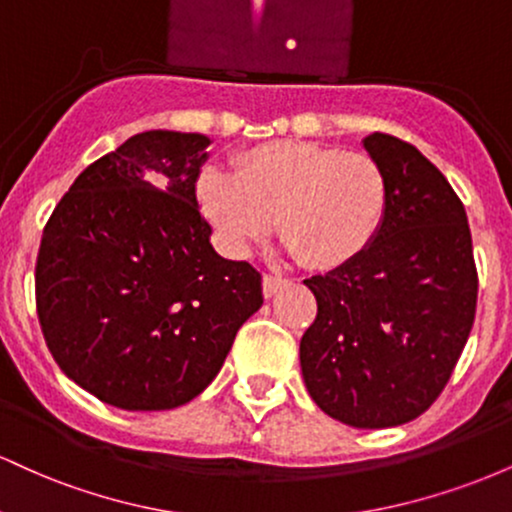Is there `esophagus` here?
<instances>
[{
  "label": "esophagus",
  "instance_id": "1",
  "mask_svg": "<svg viewBox=\"0 0 512 512\" xmlns=\"http://www.w3.org/2000/svg\"><path fill=\"white\" fill-rule=\"evenodd\" d=\"M284 284H286V279H281L279 274H264L262 276V293H264V298H272L274 293L279 291Z\"/></svg>",
  "mask_w": 512,
  "mask_h": 512
}]
</instances>
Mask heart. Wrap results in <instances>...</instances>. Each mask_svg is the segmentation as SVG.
<instances>
[{"label": "heart", "mask_w": 512, "mask_h": 512, "mask_svg": "<svg viewBox=\"0 0 512 512\" xmlns=\"http://www.w3.org/2000/svg\"><path fill=\"white\" fill-rule=\"evenodd\" d=\"M197 199L231 255L272 231L313 269L351 262L373 243L390 207L378 158L313 142L262 144L236 158V173L207 168Z\"/></svg>", "instance_id": "1"}]
</instances>
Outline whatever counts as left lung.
Listing matches in <instances>:
<instances>
[{"instance_id":"1","label":"left lung","mask_w":512,"mask_h":512,"mask_svg":"<svg viewBox=\"0 0 512 512\" xmlns=\"http://www.w3.org/2000/svg\"><path fill=\"white\" fill-rule=\"evenodd\" d=\"M363 146L390 178V207L361 255L310 276L317 315L301 370L325 414L354 428L414 421L448 385L477 313L464 204L445 175L392 134Z\"/></svg>"}]
</instances>
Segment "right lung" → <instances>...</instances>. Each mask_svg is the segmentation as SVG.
Instances as JSON below:
<instances>
[{
    "label": "right lung",
    "mask_w": 512,
    "mask_h": 512,
    "mask_svg": "<svg viewBox=\"0 0 512 512\" xmlns=\"http://www.w3.org/2000/svg\"><path fill=\"white\" fill-rule=\"evenodd\" d=\"M207 146L204 134H137L91 163L45 223L43 337L64 375L113 407L195 399L262 305L260 272L209 243L197 207Z\"/></svg>",
    "instance_id": "1"
}]
</instances>
